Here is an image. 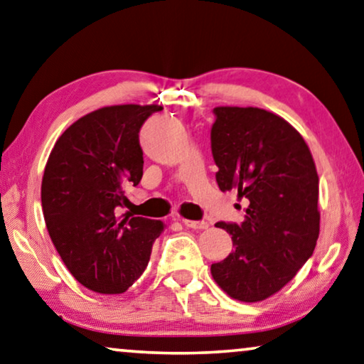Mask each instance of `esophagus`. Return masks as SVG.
I'll return each mask as SVG.
<instances>
[{"label":"esophagus","instance_id":"34e87169","mask_svg":"<svg viewBox=\"0 0 364 364\" xmlns=\"http://www.w3.org/2000/svg\"><path fill=\"white\" fill-rule=\"evenodd\" d=\"M181 222H183L184 227H189V229H194V230H203V229H208V227H209V222H205V220L181 219Z\"/></svg>","mask_w":364,"mask_h":364}]
</instances>
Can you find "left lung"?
<instances>
[{"instance_id":"1","label":"left lung","mask_w":364,"mask_h":364,"mask_svg":"<svg viewBox=\"0 0 364 364\" xmlns=\"http://www.w3.org/2000/svg\"><path fill=\"white\" fill-rule=\"evenodd\" d=\"M210 149L220 191L245 199L242 224L217 222L234 252L210 273L230 297L258 302L294 278L312 257L321 230L318 176L302 135L259 107L214 109Z\"/></svg>"}]
</instances>
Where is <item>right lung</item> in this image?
Instances as JSON below:
<instances>
[{"instance_id":"right-lung-1","label":"right lung","mask_w":364,"mask_h":364,"mask_svg":"<svg viewBox=\"0 0 364 364\" xmlns=\"http://www.w3.org/2000/svg\"><path fill=\"white\" fill-rule=\"evenodd\" d=\"M161 106H107L80 117L58 137L42 178L46 225L65 267L100 294H121L147 268L164 222L117 220L127 186L144 175L139 132Z\"/></svg>"}]
</instances>
